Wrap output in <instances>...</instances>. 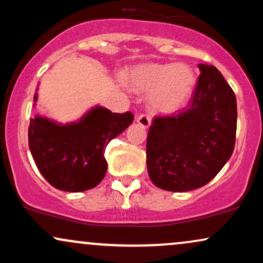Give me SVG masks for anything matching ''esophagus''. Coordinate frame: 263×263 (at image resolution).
I'll list each match as a JSON object with an SVG mask.
<instances>
[{
  "label": "esophagus",
  "instance_id": "1",
  "mask_svg": "<svg viewBox=\"0 0 263 263\" xmlns=\"http://www.w3.org/2000/svg\"><path fill=\"white\" fill-rule=\"evenodd\" d=\"M137 122L138 125L142 126V127L148 128L151 126V117L147 116V115H140V116L137 117Z\"/></svg>",
  "mask_w": 263,
  "mask_h": 263
}]
</instances>
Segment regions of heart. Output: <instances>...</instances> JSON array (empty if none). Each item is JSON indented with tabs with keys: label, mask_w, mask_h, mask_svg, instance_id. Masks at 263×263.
<instances>
[{
	"label": "heart",
	"mask_w": 263,
	"mask_h": 263,
	"mask_svg": "<svg viewBox=\"0 0 263 263\" xmlns=\"http://www.w3.org/2000/svg\"><path fill=\"white\" fill-rule=\"evenodd\" d=\"M127 84L136 92L147 93L149 110L172 115L188 104L197 86V74L185 63L143 64L131 69Z\"/></svg>",
	"instance_id": "b5f03b06"
}]
</instances>
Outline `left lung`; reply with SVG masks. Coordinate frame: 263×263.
<instances>
[{
	"label": "left lung",
	"instance_id": "left-lung-1",
	"mask_svg": "<svg viewBox=\"0 0 263 263\" xmlns=\"http://www.w3.org/2000/svg\"><path fill=\"white\" fill-rule=\"evenodd\" d=\"M200 75L188 108L156 117L147 137V171L163 190L189 192L209 183L235 147L236 98L221 73L199 64Z\"/></svg>",
	"mask_w": 263,
	"mask_h": 263
}]
</instances>
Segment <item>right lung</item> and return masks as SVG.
I'll use <instances>...</instances> for the list:
<instances>
[{"label":"right lung","instance_id":"1","mask_svg":"<svg viewBox=\"0 0 263 263\" xmlns=\"http://www.w3.org/2000/svg\"><path fill=\"white\" fill-rule=\"evenodd\" d=\"M33 100H38L37 92ZM132 122L131 112L114 114L100 105L66 123L35 115L28 128L29 149L50 185L64 192H85L95 188L106 174L104 153L108 142Z\"/></svg>","mask_w":263,"mask_h":263}]
</instances>
